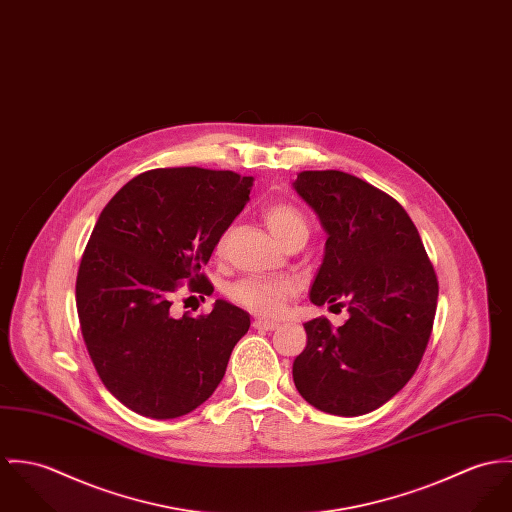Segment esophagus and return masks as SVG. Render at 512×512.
Returning <instances> with one entry per match:
<instances>
[{"label":"esophagus","instance_id":"obj_1","mask_svg":"<svg viewBox=\"0 0 512 512\" xmlns=\"http://www.w3.org/2000/svg\"><path fill=\"white\" fill-rule=\"evenodd\" d=\"M253 328H255V330H263V332H273V330H277V328H279V324H277V322H273V320L257 318V320L253 322Z\"/></svg>","mask_w":512,"mask_h":512}]
</instances>
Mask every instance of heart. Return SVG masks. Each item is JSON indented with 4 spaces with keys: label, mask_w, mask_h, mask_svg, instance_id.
Returning a JSON list of instances; mask_svg holds the SVG:
<instances>
[{
    "label": "heart",
    "mask_w": 512,
    "mask_h": 512,
    "mask_svg": "<svg viewBox=\"0 0 512 512\" xmlns=\"http://www.w3.org/2000/svg\"><path fill=\"white\" fill-rule=\"evenodd\" d=\"M265 222L273 235L281 239L284 245L298 233H308L306 220L290 204H273L265 210ZM224 241L218 243L222 251ZM300 286L294 279H267V277H247L229 286V298L259 316H279L286 308L288 300L298 294Z\"/></svg>",
    "instance_id": "obj_1"
}]
</instances>
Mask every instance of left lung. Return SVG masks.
<instances>
[{
  "label": "left lung",
  "mask_w": 512,
  "mask_h": 512,
  "mask_svg": "<svg viewBox=\"0 0 512 512\" xmlns=\"http://www.w3.org/2000/svg\"><path fill=\"white\" fill-rule=\"evenodd\" d=\"M296 192L328 233L310 290L318 306H347L304 324L308 343L294 359L298 393L322 412L367 414L416 373L432 334L438 279L418 229L387 192L341 171H302Z\"/></svg>",
  "instance_id": "obj_1"
}]
</instances>
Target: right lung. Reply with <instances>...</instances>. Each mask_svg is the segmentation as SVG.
<instances>
[{"label": "right lung", "mask_w": 512, "mask_h": 512, "mask_svg": "<svg viewBox=\"0 0 512 512\" xmlns=\"http://www.w3.org/2000/svg\"><path fill=\"white\" fill-rule=\"evenodd\" d=\"M253 178L200 167L131 178L102 210L76 277L90 359L121 404L157 420L192 412L224 379L249 314L218 300L172 318V294L214 290L202 265L249 200Z\"/></svg>", "instance_id": "right-lung-1"}]
</instances>
